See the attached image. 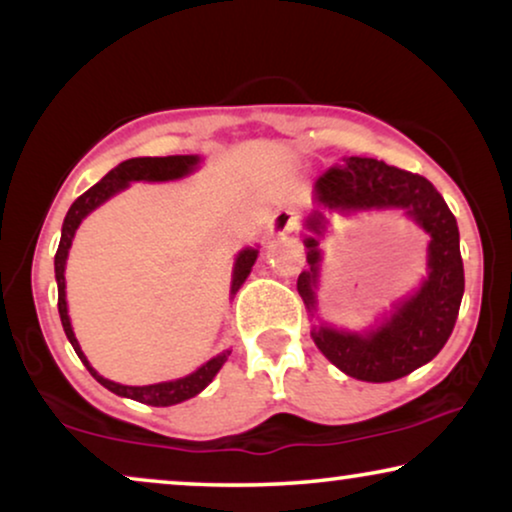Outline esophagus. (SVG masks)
<instances>
[{
	"instance_id": "obj_1",
	"label": "esophagus",
	"mask_w": 512,
	"mask_h": 512,
	"mask_svg": "<svg viewBox=\"0 0 512 512\" xmlns=\"http://www.w3.org/2000/svg\"><path fill=\"white\" fill-rule=\"evenodd\" d=\"M298 230V214L293 209H279L272 216L268 223V235L270 237H282V235H291Z\"/></svg>"
}]
</instances>
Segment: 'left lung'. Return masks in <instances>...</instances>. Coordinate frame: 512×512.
<instances>
[{
  "mask_svg": "<svg viewBox=\"0 0 512 512\" xmlns=\"http://www.w3.org/2000/svg\"><path fill=\"white\" fill-rule=\"evenodd\" d=\"M373 211H403L430 235L427 277L368 329L349 332L326 325L316 314L323 262L318 244L333 215L351 218ZM303 230L310 268L300 272L298 293L310 312L314 345L335 368L361 382H391L422 368L445 347L464 296V263L457 219L429 179L375 158H345L314 181Z\"/></svg>",
  "mask_w": 512,
  "mask_h": 512,
  "instance_id": "obj_1",
  "label": "left lung"
}]
</instances>
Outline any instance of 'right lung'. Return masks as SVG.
Returning <instances> with one entry per match:
<instances>
[{
    "label": "right lung",
    "mask_w": 512,
    "mask_h": 512,
    "mask_svg": "<svg viewBox=\"0 0 512 512\" xmlns=\"http://www.w3.org/2000/svg\"><path fill=\"white\" fill-rule=\"evenodd\" d=\"M202 163V156H167V158H130L123 160L121 165H116L109 174H104V179L97 181L93 188H88L81 198L74 200V205L69 207L65 216V223H62L60 233V244L58 254H55V282H58V312L62 328H65L67 340L72 342L74 352L83 361V366L88 368V373L95 377L97 382L102 384L104 389H109L111 394L132 398V401L153 405V408H167V405L184 403L188 398L198 396L202 389L207 387L209 382L214 380L216 373L223 368V363L228 361L230 349H223L221 354H216L214 359L202 363L198 370H193L191 375L177 377V380L167 382H156V384H144V387H130V384H118L111 382L107 377H102L97 370L90 366L88 356L83 354V349L76 340L72 319H69V307H67V282H65V268H67V256L69 249H72V240L79 230L81 221L86 219L88 214H93L97 207H102L104 202L114 198V195L123 193L125 188L135 181H149V184H160V181H177L184 177H191V174L198 170ZM258 258V247H244L237 251L235 263H233V277H230V300L235 298V293L242 289V284L247 282L251 268H254Z\"/></svg>",
    "instance_id": "1"
}]
</instances>
